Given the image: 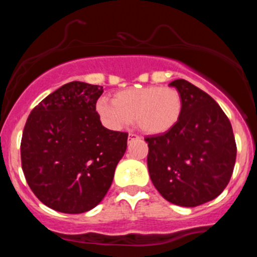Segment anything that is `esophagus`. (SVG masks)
Returning a JSON list of instances; mask_svg holds the SVG:
<instances>
[{"label": "esophagus", "mask_w": 257, "mask_h": 257, "mask_svg": "<svg viewBox=\"0 0 257 257\" xmlns=\"http://www.w3.org/2000/svg\"><path fill=\"white\" fill-rule=\"evenodd\" d=\"M134 139H139V135L131 133V134H129V140H134Z\"/></svg>", "instance_id": "1"}]
</instances>
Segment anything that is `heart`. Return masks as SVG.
Listing matches in <instances>:
<instances>
[{
	"instance_id": "1",
	"label": "heart",
	"mask_w": 257,
	"mask_h": 257,
	"mask_svg": "<svg viewBox=\"0 0 257 257\" xmlns=\"http://www.w3.org/2000/svg\"><path fill=\"white\" fill-rule=\"evenodd\" d=\"M96 111L105 124L120 129L132 119L146 134H162L176 125L182 113V96L176 88L149 85L120 90L113 101L99 100Z\"/></svg>"
}]
</instances>
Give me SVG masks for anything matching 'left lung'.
Wrapping results in <instances>:
<instances>
[{"instance_id":"1","label":"left lung","mask_w":257,"mask_h":257,"mask_svg":"<svg viewBox=\"0 0 257 257\" xmlns=\"http://www.w3.org/2000/svg\"><path fill=\"white\" fill-rule=\"evenodd\" d=\"M182 113L169 132L146 137L150 178L164 199L197 206L216 198L228 185L237 156L232 125L210 95L175 79Z\"/></svg>"}]
</instances>
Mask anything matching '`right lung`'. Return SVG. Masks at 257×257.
<instances>
[{"label":"right lung","mask_w":257,"mask_h":257,"mask_svg":"<svg viewBox=\"0 0 257 257\" xmlns=\"http://www.w3.org/2000/svg\"><path fill=\"white\" fill-rule=\"evenodd\" d=\"M102 87L70 82L26 120L20 155L25 179L43 204L81 214L101 202L126 150L128 133L105 128L96 112Z\"/></svg>","instance_id":"right-lung-1"}]
</instances>
